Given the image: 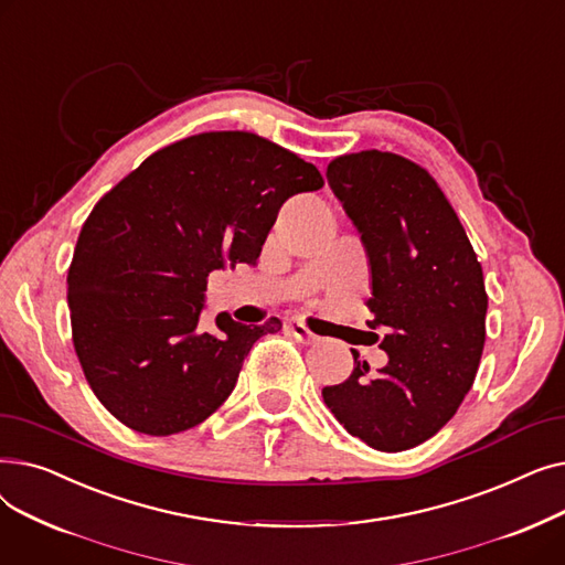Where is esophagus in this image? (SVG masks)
Returning <instances> with one entry per match:
<instances>
[{"label": "esophagus", "instance_id": "obj_1", "mask_svg": "<svg viewBox=\"0 0 565 565\" xmlns=\"http://www.w3.org/2000/svg\"><path fill=\"white\" fill-rule=\"evenodd\" d=\"M288 332L298 341H302V343H316L318 341V337L307 328L302 320H290L288 322Z\"/></svg>", "mask_w": 565, "mask_h": 565}]
</instances>
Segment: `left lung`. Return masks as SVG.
<instances>
[{"mask_svg": "<svg viewBox=\"0 0 565 565\" xmlns=\"http://www.w3.org/2000/svg\"><path fill=\"white\" fill-rule=\"evenodd\" d=\"M328 181L371 265L369 328L390 354L371 373L352 350L350 377L324 387L343 428L377 451H405L454 417L477 377L488 292L481 263L435 178L403 156L334 158Z\"/></svg>", "mask_w": 565, "mask_h": 565, "instance_id": "obj_1", "label": "left lung"}]
</instances>
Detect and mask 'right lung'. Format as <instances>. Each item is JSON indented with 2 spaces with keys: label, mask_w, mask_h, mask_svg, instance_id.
<instances>
[{
  "label": "right lung",
  "mask_w": 565,
  "mask_h": 565,
  "mask_svg": "<svg viewBox=\"0 0 565 565\" xmlns=\"http://www.w3.org/2000/svg\"><path fill=\"white\" fill-rule=\"evenodd\" d=\"M320 171L254 132H201L160 148L86 217L68 270L73 345L88 387L128 428L173 435L231 396L252 345L281 320L213 332L207 275L254 265L279 207Z\"/></svg>",
  "instance_id": "1"
}]
</instances>
